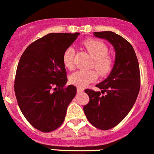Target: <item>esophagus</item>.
Here are the masks:
<instances>
[{"label": "esophagus", "mask_w": 154, "mask_h": 154, "mask_svg": "<svg viewBox=\"0 0 154 154\" xmlns=\"http://www.w3.org/2000/svg\"><path fill=\"white\" fill-rule=\"evenodd\" d=\"M83 91V89H82L80 87H77V92H78V93H81V92H82Z\"/></svg>", "instance_id": "obj_1"}]
</instances>
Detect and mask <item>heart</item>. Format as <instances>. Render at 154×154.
Wrapping results in <instances>:
<instances>
[{
  "label": "heart",
  "instance_id": "obj_1",
  "mask_svg": "<svg viewBox=\"0 0 154 154\" xmlns=\"http://www.w3.org/2000/svg\"><path fill=\"white\" fill-rule=\"evenodd\" d=\"M87 51L94 58L92 66L96 69L99 75L106 76L111 72L113 66L112 57L108 55V47L104 42L96 39H89L84 42ZM75 48L68 47L64 51L62 60L68 69H74ZM97 72L95 70H79L70 75L69 81L79 87H84L97 79Z\"/></svg>",
  "mask_w": 154,
  "mask_h": 154
}]
</instances>
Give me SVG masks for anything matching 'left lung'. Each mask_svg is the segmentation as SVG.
<instances>
[{
  "label": "left lung",
  "mask_w": 154,
  "mask_h": 154,
  "mask_svg": "<svg viewBox=\"0 0 154 154\" xmlns=\"http://www.w3.org/2000/svg\"><path fill=\"white\" fill-rule=\"evenodd\" d=\"M93 34L112 45L116 59L109 75L96 85L101 92L85 90L89 102L83 110L92 126L107 130L117 126L133 108L140 88V73L135 51L130 42L112 31Z\"/></svg>",
  "instance_id": "8db88e82"
}]
</instances>
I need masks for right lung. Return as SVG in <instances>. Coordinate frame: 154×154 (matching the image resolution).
Returning <instances> with one entry per match:
<instances>
[{"mask_svg":"<svg viewBox=\"0 0 154 154\" xmlns=\"http://www.w3.org/2000/svg\"><path fill=\"white\" fill-rule=\"evenodd\" d=\"M79 33H50L23 52L16 71L14 92L19 108L32 126L44 133L58 129L65 120L76 87L66 86L62 57Z\"/></svg>","mask_w":154,"mask_h":154,"instance_id":"add662e5","label":"right lung"}]
</instances>
